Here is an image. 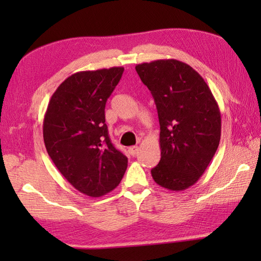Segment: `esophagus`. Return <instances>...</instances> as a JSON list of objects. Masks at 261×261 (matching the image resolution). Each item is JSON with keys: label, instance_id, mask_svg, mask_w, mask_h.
<instances>
[{"label": "esophagus", "instance_id": "1", "mask_svg": "<svg viewBox=\"0 0 261 261\" xmlns=\"http://www.w3.org/2000/svg\"><path fill=\"white\" fill-rule=\"evenodd\" d=\"M138 151H139V147L138 146H131L129 148V153L131 154V155H136V154L138 153Z\"/></svg>", "mask_w": 261, "mask_h": 261}]
</instances>
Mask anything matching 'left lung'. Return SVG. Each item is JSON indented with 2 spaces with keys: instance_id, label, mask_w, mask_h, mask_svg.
<instances>
[{
  "instance_id": "left-lung-1",
  "label": "left lung",
  "mask_w": 261,
  "mask_h": 261,
  "mask_svg": "<svg viewBox=\"0 0 261 261\" xmlns=\"http://www.w3.org/2000/svg\"><path fill=\"white\" fill-rule=\"evenodd\" d=\"M154 98L160 123L161 159L151 170L154 182L183 191L198 182L219 147L221 114L208 85L177 60L136 65Z\"/></svg>"
}]
</instances>
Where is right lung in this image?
<instances>
[{"mask_svg":"<svg viewBox=\"0 0 261 261\" xmlns=\"http://www.w3.org/2000/svg\"><path fill=\"white\" fill-rule=\"evenodd\" d=\"M123 67L71 74L51 95L43 118L48 155L65 179L86 196L101 197L117 187L127 158L108 136L105 107Z\"/></svg>","mask_w":261,"mask_h":261,"instance_id":"right-lung-1","label":"right lung"}]
</instances>
